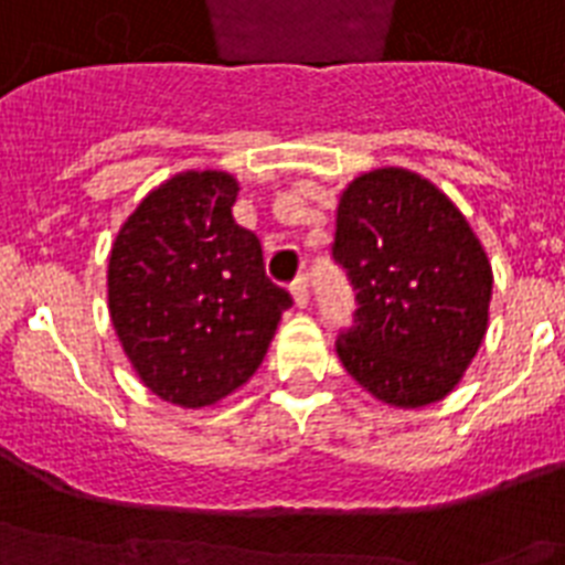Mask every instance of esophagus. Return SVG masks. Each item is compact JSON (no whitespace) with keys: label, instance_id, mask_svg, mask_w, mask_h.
<instances>
[{"label":"esophagus","instance_id":"esophagus-1","mask_svg":"<svg viewBox=\"0 0 565 565\" xmlns=\"http://www.w3.org/2000/svg\"><path fill=\"white\" fill-rule=\"evenodd\" d=\"M290 292L296 307H307V275H298L296 281L290 284Z\"/></svg>","mask_w":565,"mask_h":565}]
</instances>
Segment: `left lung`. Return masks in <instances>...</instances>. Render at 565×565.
Returning a JSON list of instances; mask_svg holds the SVG:
<instances>
[{
  "instance_id": "left-lung-1",
  "label": "left lung",
  "mask_w": 565,
  "mask_h": 565,
  "mask_svg": "<svg viewBox=\"0 0 565 565\" xmlns=\"http://www.w3.org/2000/svg\"><path fill=\"white\" fill-rule=\"evenodd\" d=\"M333 258L356 287V328L337 354L394 409L444 401L479 354L493 267L458 205L406 168L360 173L339 194Z\"/></svg>"
}]
</instances>
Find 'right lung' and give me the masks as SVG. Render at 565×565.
<instances>
[{"label": "right lung", "instance_id": "obj_1", "mask_svg": "<svg viewBox=\"0 0 565 565\" xmlns=\"http://www.w3.org/2000/svg\"><path fill=\"white\" fill-rule=\"evenodd\" d=\"M237 191L226 171L173 173L109 249V319L124 354L159 401L182 409L246 386L292 305L264 273L258 237L232 217Z\"/></svg>", "mask_w": 565, "mask_h": 565}]
</instances>
